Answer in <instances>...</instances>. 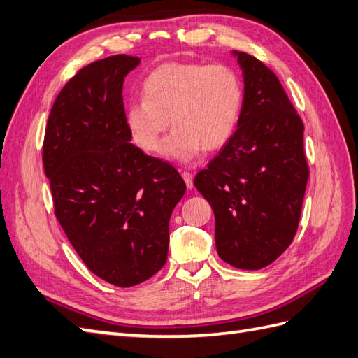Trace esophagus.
I'll use <instances>...</instances> for the list:
<instances>
[{"label":"esophagus","mask_w":358,"mask_h":358,"mask_svg":"<svg viewBox=\"0 0 358 358\" xmlns=\"http://www.w3.org/2000/svg\"><path fill=\"white\" fill-rule=\"evenodd\" d=\"M182 178H184L185 185H187L188 189L193 188V174H191L189 171H184V173H182Z\"/></svg>","instance_id":"esophagus-1"}]
</instances>
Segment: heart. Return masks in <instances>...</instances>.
Returning <instances> with one entry per match:
<instances>
[{
  "label": "heart",
  "mask_w": 358,
  "mask_h": 358,
  "mask_svg": "<svg viewBox=\"0 0 358 358\" xmlns=\"http://www.w3.org/2000/svg\"><path fill=\"white\" fill-rule=\"evenodd\" d=\"M243 83L229 65L169 62L156 66L143 82V99L130 101L124 123L132 141L147 153L159 152L189 162L205 150H219L229 141L243 108Z\"/></svg>",
  "instance_id": "b5f03b06"
}]
</instances>
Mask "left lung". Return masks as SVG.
<instances>
[{"label":"left lung","instance_id":"1","mask_svg":"<svg viewBox=\"0 0 358 358\" xmlns=\"http://www.w3.org/2000/svg\"><path fill=\"white\" fill-rule=\"evenodd\" d=\"M231 53L245 82L237 130L196 174L194 187L214 211L219 257L258 270L290 246L298 229L308 180L303 124L272 69Z\"/></svg>","mask_w":358,"mask_h":358}]
</instances>
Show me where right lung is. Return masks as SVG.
<instances>
[{"mask_svg": "<svg viewBox=\"0 0 358 358\" xmlns=\"http://www.w3.org/2000/svg\"><path fill=\"white\" fill-rule=\"evenodd\" d=\"M138 57L117 55L82 68L51 108L42 161L55 213L94 275L141 284L169 254V223L185 182L169 162L134 145L123 83Z\"/></svg>", "mask_w": 358, "mask_h": 358, "instance_id": "add662e5", "label": "right lung"}]
</instances>
